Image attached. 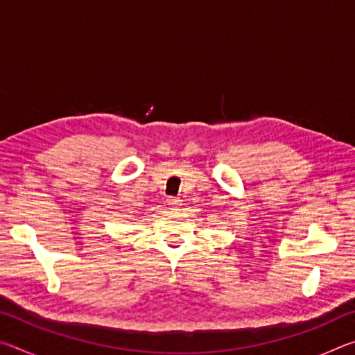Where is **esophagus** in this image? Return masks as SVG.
<instances>
[{"mask_svg": "<svg viewBox=\"0 0 355 355\" xmlns=\"http://www.w3.org/2000/svg\"><path fill=\"white\" fill-rule=\"evenodd\" d=\"M167 205L171 208L182 207V199H178V197H169V199H167Z\"/></svg>", "mask_w": 355, "mask_h": 355, "instance_id": "1", "label": "esophagus"}]
</instances>
